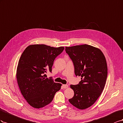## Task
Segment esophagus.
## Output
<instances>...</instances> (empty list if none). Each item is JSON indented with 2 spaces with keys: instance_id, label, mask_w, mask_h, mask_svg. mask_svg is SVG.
Here are the masks:
<instances>
[{
  "instance_id": "34e87169",
  "label": "esophagus",
  "mask_w": 123,
  "mask_h": 123,
  "mask_svg": "<svg viewBox=\"0 0 123 123\" xmlns=\"http://www.w3.org/2000/svg\"><path fill=\"white\" fill-rule=\"evenodd\" d=\"M68 85H62V87H63V89H66V88H68Z\"/></svg>"
}]
</instances>
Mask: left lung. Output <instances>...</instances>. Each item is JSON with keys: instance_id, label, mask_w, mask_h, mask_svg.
Wrapping results in <instances>:
<instances>
[{"instance_id": "obj_1", "label": "left lung", "mask_w": 123, "mask_h": 123, "mask_svg": "<svg viewBox=\"0 0 123 123\" xmlns=\"http://www.w3.org/2000/svg\"><path fill=\"white\" fill-rule=\"evenodd\" d=\"M72 60L76 76L81 80L77 85H71L74 95L69 103L79 109L91 107L102 93L106 84L108 68L106 58L99 49L89 45L65 47Z\"/></svg>"}]
</instances>
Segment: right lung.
Masks as SVG:
<instances>
[{"label": "right lung", "mask_w": 123, "mask_h": 123, "mask_svg": "<svg viewBox=\"0 0 123 123\" xmlns=\"http://www.w3.org/2000/svg\"><path fill=\"white\" fill-rule=\"evenodd\" d=\"M64 49L44 44L31 45L21 55L16 71L17 83L25 99L32 107L46 106L60 90L61 84L47 78L46 73L51 72L55 59Z\"/></svg>", "instance_id": "1"}]
</instances>
